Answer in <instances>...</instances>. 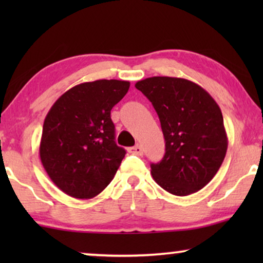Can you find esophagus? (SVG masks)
Returning a JSON list of instances; mask_svg holds the SVG:
<instances>
[{
    "label": "esophagus",
    "instance_id": "1",
    "mask_svg": "<svg viewBox=\"0 0 263 263\" xmlns=\"http://www.w3.org/2000/svg\"><path fill=\"white\" fill-rule=\"evenodd\" d=\"M129 152L133 153V154H138V156H142L143 148H142L141 145H136L134 147H130V148H129Z\"/></svg>",
    "mask_w": 263,
    "mask_h": 263
}]
</instances>
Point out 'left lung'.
<instances>
[{
    "label": "left lung",
    "mask_w": 263,
    "mask_h": 263,
    "mask_svg": "<svg viewBox=\"0 0 263 263\" xmlns=\"http://www.w3.org/2000/svg\"><path fill=\"white\" fill-rule=\"evenodd\" d=\"M135 87L159 117L165 156L151 164L153 179L172 195L202 189L220 168L228 151L221 110L206 89L182 78L153 77Z\"/></svg>",
    "instance_id": "left-lung-1"
}]
</instances>
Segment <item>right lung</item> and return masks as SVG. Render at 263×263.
Masks as SVG:
<instances>
[{"label":"right lung","mask_w":263,"mask_h":263,"mask_svg":"<svg viewBox=\"0 0 263 263\" xmlns=\"http://www.w3.org/2000/svg\"><path fill=\"white\" fill-rule=\"evenodd\" d=\"M130 82L96 80L64 92L46 115L39 156L50 179L75 199H92L109 185L125 156L115 142L111 109Z\"/></svg>","instance_id":"1"}]
</instances>
